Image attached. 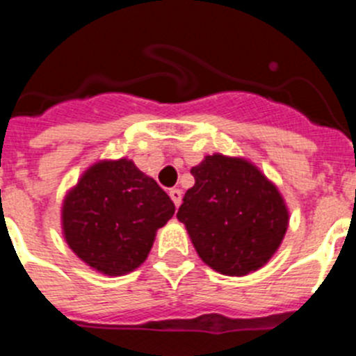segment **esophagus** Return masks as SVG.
<instances>
[{"mask_svg":"<svg viewBox=\"0 0 356 356\" xmlns=\"http://www.w3.org/2000/svg\"><path fill=\"white\" fill-rule=\"evenodd\" d=\"M168 195H170V198H172V202L175 204V207H179V205H181V202H182V191H181V189L172 188L170 191H168Z\"/></svg>","mask_w":356,"mask_h":356,"instance_id":"1","label":"esophagus"}]
</instances>
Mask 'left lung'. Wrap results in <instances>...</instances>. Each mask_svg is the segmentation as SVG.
<instances>
[{"mask_svg":"<svg viewBox=\"0 0 356 356\" xmlns=\"http://www.w3.org/2000/svg\"><path fill=\"white\" fill-rule=\"evenodd\" d=\"M177 219L198 257L225 275H248L264 267L288 230V207L274 182L244 158L205 156L191 168Z\"/></svg>","mask_w":356,"mask_h":356,"instance_id":"8db88e82","label":"left lung"}]
</instances>
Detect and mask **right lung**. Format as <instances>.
Instances as JSON below:
<instances>
[{
  "label": "right lung",
  "mask_w": 356,
  "mask_h": 356,
  "mask_svg": "<svg viewBox=\"0 0 356 356\" xmlns=\"http://www.w3.org/2000/svg\"><path fill=\"white\" fill-rule=\"evenodd\" d=\"M175 205L131 159H103L82 174L61 209L66 244L105 275H122L147 258Z\"/></svg>",
  "instance_id": "1"
}]
</instances>
